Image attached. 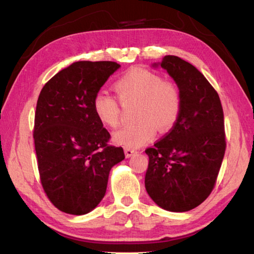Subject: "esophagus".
Wrapping results in <instances>:
<instances>
[{
  "instance_id": "esophagus-1",
  "label": "esophagus",
  "mask_w": 254,
  "mask_h": 254,
  "mask_svg": "<svg viewBox=\"0 0 254 254\" xmlns=\"http://www.w3.org/2000/svg\"><path fill=\"white\" fill-rule=\"evenodd\" d=\"M124 153H126V157L130 158V157H132V156H133V154H135V153H136V151H135L134 149L126 148V149H124Z\"/></svg>"
}]
</instances>
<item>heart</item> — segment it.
I'll return each instance as SVG.
<instances>
[{
    "label": "heart",
    "mask_w": 254,
    "mask_h": 254,
    "mask_svg": "<svg viewBox=\"0 0 254 254\" xmlns=\"http://www.w3.org/2000/svg\"><path fill=\"white\" fill-rule=\"evenodd\" d=\"M121 104H137V123L114 133V142L127 148H139L148 143L160 131L174 127L182 110V93L173 80L144 68H132L114 83ZM93 111L98 121L109 127H117L121 118V105L117 98L98 92L93 98Z\"/></svg>",
    "instance_id": "heart-1"
}]
</instances>
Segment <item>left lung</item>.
I'll list each match as a JSON object with an SVG mask.
<instances>
[{"label": "left lung", "instance_id": "left-lung-1", "mask_svg": "<svg viewBox=\"0 0 254 254\" xmlns=\"http://www.w3.org/2000/svg\"><path fill=\"white\" fill-rule=\"evenodd\" d=\"M161 67L182 93L177 121L154 147L145 149V189L161 208L187 212L210 195L226 149L220 96L204 75L177 56H165Z\"/></svg>", "mask_w": 254, "mask_h": 254}]
</instances>
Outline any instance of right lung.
<instances>
[{
	"label": "right lung",
	"instance_id": "1",
	"mask_svg": "<svg viewBox=\"0 0 254 254\" xmlns=\"http://www.w3.org/2000/svg\"><path fill=\"white\" fill-rule=\"evenodd\" d=\"M115 62H77L42 87L33 139L45 194L64 213L83 215L105 195L110 170L122 161V147L93 111V98L118 69Z\"/></svg>",
	"mask_w": 254,
	"mask_h": 254
}]
</instances>
